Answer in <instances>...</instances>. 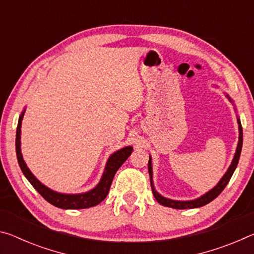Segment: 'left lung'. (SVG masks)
<instances>
[{
  "label": "left lung",
  "instance_id": "obj_1",
  "mask_svg": "<svg viewBox=\"0 0 254 254\" xmlns=\"http://www.w3.org/2000/svg\"><path fill=\"white\" fill-rule=\"evenodd\" d=\"M229 101L233 103L232 98L227 95H225ZM234 104V103H233ZM238 124H239V142H238V147H236V151L234 154L233 160H232L231 165L229 167V169L225 173V175L221 178L218 184L215 186L213 189H210L209 191L206 192L203 196L198 197V198L192 199V200H174V199H169L166 198V197L161 196L159 192L156 190V188L153 186V179H152V162H151V157H149V162H148V170H149V176H150V183H151V189L153 192L154 198L157 199L159 204H161L162 206H167V207H171V208H177V209H187V208H197V207H201L206 204L210 203V201L214 200L216 197L221 194L223 191V189L226 187V185L229 184L230 179L232 177V175L236 169V166L239 163V159H240V154H241V150H242V144H243V131H242V126H241V121L238 117Z\"/></svg>",
  "mask_w": 254,
  "mask_h": 254
}]
</instances>
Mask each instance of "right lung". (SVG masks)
Masks as SVG:
<instances>
[{"instance_id":"1","label":"right lung","mask_w":254,"mask_h":254,"mask_svg":"<svg viewBox=\"0 0 254 254\" xmlns=\"http://www.w3.org/2000/svg\"><path fill=\"white\" fill-rule=\"evenodd\" d=\"M25 109L19 117L18 127H16V137H15V150H16V158H18V162L21 170H22L23 175L25 176L30 184L32 185L34 189L39 192V194L44 197V198L50 203L51 205L56 206V207L64 208V209H81V208H89L93 206H96L105 199V197L109 194L110 187L113 182L114 175L119 170L124 161L130 157V154L133 151V148L131 145H127L126 148H122L112 153L109 160L106 162L104 173L102 175V178L100 183L96 185L89 191L81 192V194H62V192H57L53 190V189L45 186L41 184L34 175L30 171L27 167V163L24 162L22 153H21V124H22V119L24 115Z\"/></svg>"}]
</instances>
